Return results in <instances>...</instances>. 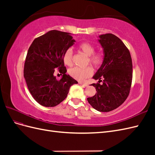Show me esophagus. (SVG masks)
<instances>
[{
  "label": "esophagus",
  "mask_w": 155,
  "mask_h": 155,
  "mask_svg": "<svg viewBox=\"0 0 155 155\" xmlns=\"http://www.w3.org/2000/svg\"><path fill=\"white\" fill-rule=\"evenodd\" d=\"M79 84H80V85H81L84 87H87V84H86V83H83L82 82H79Z\"/></svg>",
  "instance_id": "1"
}]
</instances>
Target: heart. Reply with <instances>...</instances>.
Instances as JSON below:
<instances>
[{
	"label": "heart",
	"instance_id": "1",
	"mask_svg": "<svg viewBox=\"0 0 155 155\" xmlns=\"http://www.w3.org/2000/svg\"><path fill=\"white\" fill-rule=\"evenodd\" d=\"M78 48L88 56L87 64H90L96 68H100L104 61V54L101 51H95V46L90 42H83L78 45ZM63 61L64 64L71 66L73 64V51L72 48H67L63 54ZM68 74L74 79L79 81H83L85 79L90 78L93 74V69L91 67L85 68L73 67L68 70Z\"/></svg>",
	"mask_w": 155,
	"mask_h": 155
}]
</instances>
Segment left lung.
<instances>
[{"mask_svg": "<svg viewBox=\"0 0 155 155\" xmlns=\"http://www.w3.org/2000/svg\"><path fill=\"white\" fill-rule=\"evenodd\" d=\"M104 61L93 78L103 84L93 83L97 92L88 97L91 105L100 112H109L120 106L127 98L133 79V63L130 51L118 37L106 34L100 35Z\"/></svg>", "mask_w": 155, "mask_h": 155, "instance_id": "8db88e82", "label": "left lung"}]
</instances>
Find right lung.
<instances>
[{
    "mask_svg": "<svg viewBox=\"0 0 155 155\" xmlns=\"http://www.w3.org/2000/svg\"><path fill=\"white\" fill-rule=\"evenodd\" d=\"M70 33L51 30L35 38L28 50L24 77L34 100L41 105L55 107L67 97L70 87L77 84L69 75L63 61V54L75 40ZM63 74L60 81L53 76L54 68Z\"/></svg>",
    "mask_w": 155,
    "mask_h": 155,
    "instance_id": "obj_1",
    "label": "right lung"
}]
</instances>
